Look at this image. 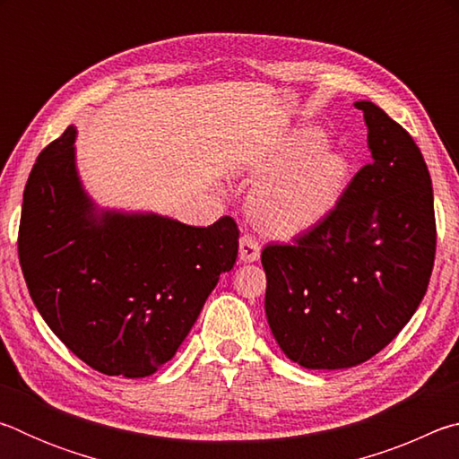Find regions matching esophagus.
<instances>
[{
  "mask_svg": "<svg viewBox=\"0 0 459 459\" xmlns=\"http://www.w3.org/2000/svg\"><path fill=\"white\" fill-rule=\"evenodd\" d=\"M238 257L243 263H253L261 257V245L253 237L243 235L238 240Z\"/></svg>",
  "mask_w": 459,
  "mask_h": 459,
  "instance_id": "34e87169",
  "label": "esophagus"
}]
</instances>
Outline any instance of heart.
Here are the masks:
<instances>
[{"label":"heart","instance_id":"obj_1","mask_svg":"<svg viewBox=\"0 0 459 459\" xmlns=\"http://www.w3.org/2000/svg\"><path fill=\"white\" fill-rule=\"evenodd\" d=\"M320 127H298L255 172L267 176L251 194V214L263 230L291 237L322 222L344 194L351 164L330 150Z\"/></svg>","mask_w":459,"mask_h":459}]
</instances>
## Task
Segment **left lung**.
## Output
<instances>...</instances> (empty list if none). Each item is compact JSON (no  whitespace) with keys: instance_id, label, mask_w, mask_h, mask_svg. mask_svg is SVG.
Here are the masks:
<instances>
[{"instance_id":"1","label":"left lung","mask_w":459,"mask_h":459,"mask_svg":"<svg viewBox=\"0 0 459 459\" xmlns=\"http://www.w3.org/2000/svg\"><path fill=\"white\" fill-rule=\"evenodd\" d=\"M370 164L338 206L293 245H267L265 314L287 359L312 370L367 362L405 328L429 285L435 214L429 169L405 129L370 100Z\"/></svg>"}]
</instances>
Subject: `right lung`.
<instances>
[{"label": "right lung", "instance_id": "add662e5", "mask_svg": "<svg viewBox=\"0 0 459 459\" xmlns=\"http://www.w3.org/2000/svg\"><path fill=\"white\" fill-rule=\"evenodd\" d=\"M76 129L38 155L18 255L38 312L68 351L108 377L143 378L174 359L219 277L232 269L230 216L190 227L99 208L76 169Z\"/></svg>", "mask_w": 459, "mask_h": 459}]
</instances>
